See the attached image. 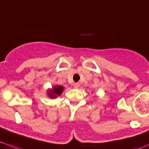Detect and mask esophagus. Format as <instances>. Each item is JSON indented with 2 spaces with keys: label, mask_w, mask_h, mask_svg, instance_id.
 <instances>
[{
  "label": "esophagus",
  "mask_w": 149,
  "mask_h": 149,
  "mask_svg": "<svg viewBox=\"0 0 149 149\" xmlns=\"http://www.w3.org/2000/svg\"><path fill=\"white\" fill-rule=\"evenodd\" d=\"M79 84L78 83V82H77V83L74 84V88H76V89H77V88H79Z\"/></svg>",
  "instance_id": "34e87169"
}]
</instances>
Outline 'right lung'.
<instances>
[{"label":"right lung","instance_id":"1","mask_svg":"<svg viewBox=\"0 0 149 149\" xmlns=\"http://www.w3.org/2000/svg\"><path fill=\"white\" fill-rule=\"evenodd\" d=\"M63 91H64V87L61 85H56L52 87L51 89H48L47 93L51 98H56L57 96L61 95Z\"/></svg>","mask_w":149,"mask_h":149}]
</instances>
